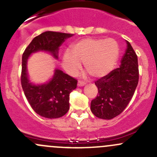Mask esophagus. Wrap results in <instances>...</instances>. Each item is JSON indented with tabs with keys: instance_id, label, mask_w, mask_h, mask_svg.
<instances>
[{
	"instance_id": "obj_1",
	"label": "esophagus",
	"mask_w": 157,
	"mask_h": 157,
	"mask_svg": "<svg viewBox=\"0 0 157 157\" xmlns=\"http://www.w3.org/2000/svg\"><path fill=\"white\" fill-rule=\"evenodd\" d=\"M86 84V83L85 82H83V81H78V83H77V86H83L84 85Z\"/></svg>"
}]
</instances>
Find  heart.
Returning <instances> with one entry per match:
<instances>
[{
    "label": "heart",
    "instance_id": "1",
    "mask_svg": "<svg viewBox=\"0 0 157 157\" xmlns=\"http://www.w3.org/2000/svg\"><path fill=\"white\" fill-rule=\"evenodd\" d=\"M71 53L65 52L62 65L71 75H76L85 62V68L96 78L108 75L119 58L120 48L113 39L86 38L71 46Z\"/></svg>",
    "mask_w": 157,
    "mask_h": 157
}]
</instances>
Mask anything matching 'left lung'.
<instances>
[{"mask_svg": "<svg viewBox=\"0 0 157 157\" xmlns=\"http://www.w3.org/2000/svg\"><path fill=\"white\" fill-rule=\"evenodd\" d=\"M119 67L95 82L98 95L91 101L93 115L102 119H112L124 111L131 101L138 83L137 56L129 42Z\"/></svg>", "mask_w": 157, "mask_h": 157, "instance_id": "1", "label": "left lung"}]
</instances>
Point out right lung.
Here are the masks:
<instances>
[{
  "label": "right lung",
  "instance_id": "1",
  "mask_svg": "<svg viewBox=\"0 0 157 157\" xmlns=\"http://www.w3.org/2000/svg\"><path fill=\"white\" fill-rule=\"evenodd\" d=\"M74 36L69 33L47 31L33 39L22 57L21 84L33 110L46 118H58L68 112L70 93L77 88V80L59 69H55L48 82L35 84L30 82L27 61L33 53L45 52L58 59V51L63 42Z\"/></svg>",
  "mask_w": 157,
  "mask_h": 157
}]
</instances>
